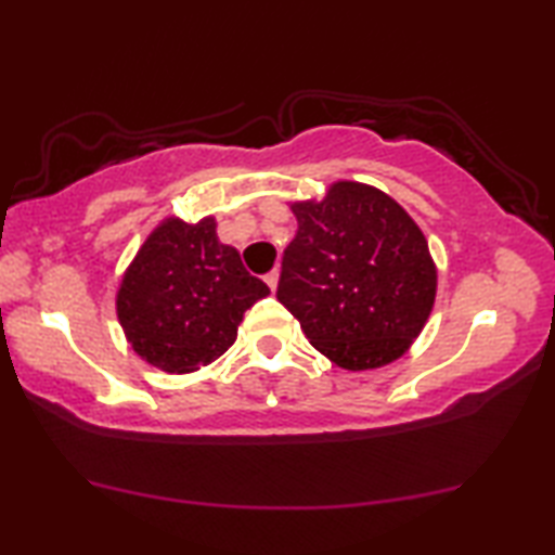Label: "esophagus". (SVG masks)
I'll return each instance as SVG.
<instances>
[{
  "label": "esophagus",
  "mask_w": 555,
  "mask_h": 555,
  "mask_svg": "<svg viewBox=\"0 0 555 555\" xmlns=\"http://www.w3.org/2000/svg\"><path fill=\"white\" fill-rule=\"evenodd\" d=\"M264 281H267V286H269L271 291H276V286H279V271H276V269L271 271V274L264 276Z\"/></svg>",
  "instance_id": "34e87169"
}]
</instances>
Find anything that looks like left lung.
<instances>
[{
  "mask_svg": "<svg viewBox=\"0 0 555 555\" xmlns=\"http://www.w3.org/2000/svg\"><path fill=\"white\" fill-rule=\"evenodd\" d=\"M298 232L276 298L315 350L343 370H374L409 350L436 300V267L418 224L377 188L340 181L296 203Z\"/></svg>",
  "mask_w": 555,
  "mask_h": 555,
  "instance_id": "1",
  "label": "left lung"
}]
</instances>
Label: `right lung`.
<instances>
[{
  "instance_id": "obj_1",
  "label": "right lung",
  "mask_w": 555,
  "mask_h": 555,
  "mask_svg": "<svg viewBox=\"0 0 555 555\" xmlns=\"http://www.w3.org/2000/svg\"><path fill=\"white\" fill-rule=\"evenodd\" d=\"M269 294L220 244L215 220H166L139 249L117 294L127 340L149 364L171 374L201 370L228 350L247 308Z\"/></svg>"
}]
</instances>
